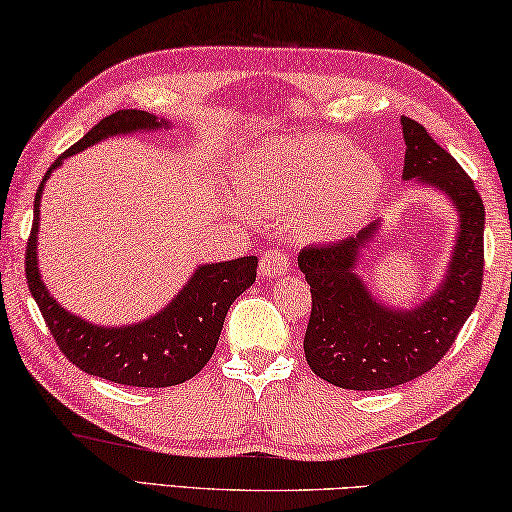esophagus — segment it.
I'll use <instances>...</instances> for the list:
<instances>
[{
	"mask_svg": "<svg viewBox=\"0 0 512 512\" xmlns=\"http://www.w3.org/2000/svg\"><path fill=\"white\" fill-rule=\"evenodd\" d=\"M292 267L290 256L281 249H267L261 256V276L263 279H279V276L288 274Z\"/></svg>",
	"mask_w": 512,
	"mask_h": 512,
	"instance_id": "1",
	"label": "esophagus"
}]
</instances>
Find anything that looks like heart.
<instances>
[{"instance_id": "obj_1", "label": "heart", "mask_w": 512, "mask_h": 512, "mask_svg": "<svg viewBox=\"0 0 512 512\" xmlns=\"http://www.w3.org/2000/svg\"><path fill=\"white\" fill-rule=\"evenodd\" d=\"M233 190L251 215L286 213L304 236L335 240L370 217L381 172L340 138L272 136L240 158Z\"/></svg>"}]
</instances>
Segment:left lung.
<instances>
[{
    "instance_id": "obj_1",
    "label": "left lung",
    "mask_w": 512,
    "mask_h": 512,
    "mask_svg": "<svg viewBox=\"0 0 512 512\" xmlns=\"http://www.w3.org/2000/svg\"><path fill=\"white\" fill-rule=\"evenodd\" d=\"M404 181L445 195L458 213L456 240L442 281L420 304L388 306L372 295L360 258L376 238L372 222L354 238L311 245L299 254L313 295L304 351L320 379L345 390H388L429 372L454 345L483 283L485 208L472 179L420 122L401 117Z\"/></svg>"
}]
</instances>
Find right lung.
<instances>
[{"instance_id":"obj_1","label":"right lung","mask_w":512,"mask_h":512,"mask_svg":"<svg viewBox=\"0 0 512 512\" xmlns=\"http://www.w3.org/2000/svg\"><path fill=\"white\" fill-rule=\"evenodd\" d=\"M172 129V122L147 111H117L97 122L77 145L49 167L33 201V226L27 242V283L52 331L56 345L70 363L99 379L133 388H167L195 376L220 340L229 306L256 281V256L199 265L170 304L140 322L106 326L67 311L47 290L38 265L40 199L47 179L65 158L113 136H133Z\"/></svg>"}]
</instances>
